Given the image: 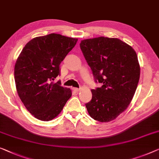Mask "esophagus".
I'll return each mask as SVG.
<instances>
[{
    "label": "esophagus",
    "mask_w": 159,
    "mask_h": 159,
    "mask_svg": "<svg viewBox=\"0 0 159 159\" xmlns=\"http://www.w3.org/2000/svg\"><path fill=\"white\" fill-rule=\"evenodd\" d=\"M80 89H79V88H73V90H74L75 91H79Z\"/></svg>",
    "instance_id": "34e87169"
}]
</instances>
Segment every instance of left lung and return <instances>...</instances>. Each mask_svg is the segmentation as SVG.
<instances>
[{
	"label": "left lung",
	"mask_w": 159,
	"mask_h": 159,
	"mask_svg": "<svg viewBox=\"0 0 159 159\" xmlns=\"http://www.w3.org/2000/svg\"><path fill=\"white\" fill-rule=\"evenodd\" d=\"M80 47L96 81L103 84L91 90L88 112L98 121H111L126 109L136 92L140 78L137 54L116 38L85 39Z\"/></svg>",
	"instance_id": "8db88e82"
}]
</instances>
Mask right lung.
I'll use <instances>...</instances> for the list:
<instances>
[{"label":"right lung","mask_w":159,"mask_h":159,"mask_svg":"<svg viewBox=\"0 0 159 159\" xmlns=\"http://www.w3.org/2000/svg\"><path fill=\"white\" fill-rule=\"evenodd\" d=\"M78 39L51 34L35 37L26 43L16 61L14 77L23 105L37 119L55 118L72 96L71 90L55 83L60 66Z\"/></svg>","instance_id":"1"}]
</instances>
